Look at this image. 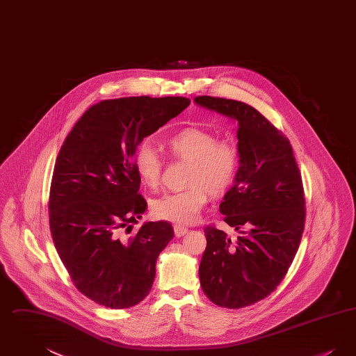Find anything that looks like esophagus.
<instances>
[{
  "instance_id": "esophagus-1",
  "label": "esophagus",
  "mask_w": 356,
  "mask_h": 356,
  "mask_svg": "<svg viewBox=\"0 0 356 356\" xmlns=\"http://www.w3.org/2000/svg\"><path fill=\"white\" fill-rule=\"evenodd\" d=\"M173 231H175V236L176 237L184 236L186 232H188V229L184 228V227H181V225H175Z\"/></svg>"
}]
</instances>
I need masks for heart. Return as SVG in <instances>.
<instances>
[{
	"instance_id": "b5f03b06",
	"label": "heart",
	"mask_w": 356,
	"mask_h": 356,
	"mask_svg": "<svg viewBox=\"0 0 356 356\" xmlns=\"http://www.w3.org/2000/svg\"><path fill=\"white\" fill-rule=\"evenodd\" d=\"M167 145L176 159L191 163V188L156 199L152 213L156 219L186 225L197 219L208 202V192L219 196L232 186L240 164L238 149L234 141L218 138L211 131L197 127L179 131ZM163 167V157L152 144L140 143L136 148L135 168L143 184L151 189L160 186Z\"/></svg>"
}]
</instances>
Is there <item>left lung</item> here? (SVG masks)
Returning <instances> with one entry per match:
<instances>
[{
	"mask_svg": "<svg viewBox=\"0 0 356 356\" xmlns=\"http://www.w3.org/2000/svg\"><path fill=\"white\" fill-rule=\"evenodd\" d=\"M195 102L238 124L240 167L220 212L240 236L231 240L205 227L199 275L212 303L243 308L271 295L299 250L305 221L302 175L289 140L251 105L211 96Z\"/></svg>",
	"mask_w": 356,
	"mask_h": 356,
	"instance_id": "1",
	"label": "left lung"
}]
</instances>
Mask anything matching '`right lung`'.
Returning <instances> with one entry per match:
<instances>
[{
	"instance_id": "obj_1",
	"label": "right lung",
	"mask_w": 356,
	"mask_h": 356,
	"mask_svg": "<svg viewBox=\"0 0 356 356\" xmlns=\"http://www.w3.org/2000/svg\"><path fill=\"white\" fill-rule=\"evenodd\" d=\"M189 104L186 97L102 100L74 124L58 152L49 192L53 243L73 284L97 305L129 308L152 288L156 259L173 228L149 221L124 236L147 209L136 148Z\"/></svg>"
}]
</instances>
